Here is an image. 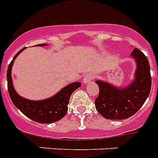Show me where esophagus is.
<instances>
[{"label":"esophagus","instance_id":"esophagus-1","mask_svg":"<svg viewBox=\"0 0 158 158\" xmlns=\"http://www.w3.org/2000/svg\"><path fill=\"white\" fill-rule=\"evenodd\" d=\"M92 79H93L92 74H87V75H85V77L83 78V83H84V84H87V83H89V82L92 80Z\"/></svg>","mask_w":158,"mask_h":158}]
</instances>
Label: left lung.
I'll use <instances>...</instances> for the list:
<instances>
[{
    "mask_svg": "<svg viewBox=\"0 0 158 158\" xmlns=\"http://www.w3.org/2000/svg\"><path fill=\"white\" fill-rule=\"evenodd\" d=\"M130 56L135 59L137 69L134 79L125 88H118L103 81H96L99 94L95 106L106 119L124 120L135 114L149 97L151 74L149 60L143 52L135 48Z\"/></svg>",
    "mask_w": 158,
    "mask_h": 158,
    "instance_id": "left-lung-1",
    "label": "left lung"
}]
</instances>
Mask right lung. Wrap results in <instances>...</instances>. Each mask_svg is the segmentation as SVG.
I'll use <instances>...</instances> for the list:
<instances>
[{
    "instance_id": "obj_1",
    "label": "right lung",
    "mask_w": 158,
    "mask_h": 158,
    "mask_svg": "<svg viewBox=\"0 0 158 158\" xmlns=\"http://www.w3.org/2000/svg\"><path fill=\"white\" fill-rule=\"evenodd\" d=\"M47 44H37V46H44ZM25 48L19 51L15 55L7 70L8 91L14 106L23 114L31 120L42 124H49L57 121L65 116L68 110V104L69 102L71 94L81 84L80 82H73L64 87L56 94L51 98L41 101H31L24 98L17 94L14 89L12 81L11 71L14 60Z\"/></svg>"
}]
</instances>
